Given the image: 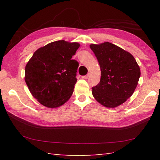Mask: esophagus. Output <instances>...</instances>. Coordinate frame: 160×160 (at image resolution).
<instances>
[{
    "mask_svg": "<svg viewBox=\"0 0 160 160\" xmlns=\"http://www.w3.org/2000/svg\"><path fill=\"white\" fill-rule=\"evenodd\" d=\"M89 73L86 75V76H82V78H83V79H88V78H89Z\"/></svg>",
    "mask_w": 160,
    "mask_h": 160,
    "instance_id": "34e87169",
    "label": "esophagus"
}]
</instances>
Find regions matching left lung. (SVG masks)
Listing matches in <instances>:
<instances>
[{
    "label": "left lung",
    "instance_id": "obj_1",
    "mask_svg": "<svg viewBox=\"0 0 160 160\" xmlns=\"http://www.w3.org/2000/svg\"><path fill=\"white\" fill-rule=\"evenodd\" d=\"M101 70L100 82L92 88L95 99L102 106L115 108L130 98L136 89L140 69L131 54L108 42L91 44Z\"/></svg>",
    "mask_w": 160,
    "mask_h": 160
}]
</instances>
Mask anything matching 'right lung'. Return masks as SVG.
Segmentation results:
<instances>
[{
  "instance_id": "1",
  "label": "right lung",
  "mask_w": 160,
  "mask_h": 160,
  "mask_svg": "<svg viewBox=\"0 0 160 160\" xmlns=\"http://www.w3.org/2000/svg\"><path fill=\"white\" fill-rule=\"evenodd\" d=\"M80 45L58 40L37 49L25 66V80L32 95L49 108L69 100L77 82L78 62L72 60Z\"/></svg>"
}]
</instances>
